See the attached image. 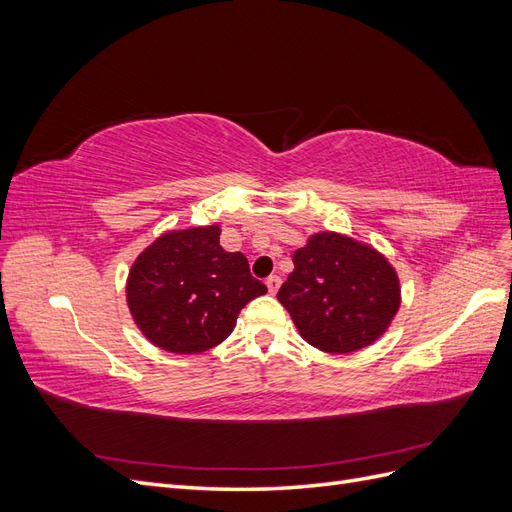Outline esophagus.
Wrapping results in <instances>:
<instances>
[{
    "label": "esophagus",
    "instance_id": "1",
    "mask_svg": "<svg viewBox=\"0 0 512 512\" xmlns=\"http://www.w3.org/2000/svg\"><path fill=\"white\" fill-rule=\"evenodd\" d=\"M280 286H282L280 275H271V277H267V288H269V292H271V294H275L277 290H280Z\"/></svg>",
    "mask_w": 512,
    "mask_h": 512
}]
</instances>
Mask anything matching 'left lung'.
Here are the masks:
<instances>
[{"mask_svg":"<svg viewBox=\"0 0 512 512\" xmlns=\"http://www.w3.org/2000/svg\"><path fill=\"white\" fill-rule=\"evenodd\" d=\"M294 271L277 299L301 337L318 350H361L386 331L399 309V280L374 247L320 232L292 256Z\"/></svg>","mask_w":512,"mask_h":512,"instance_id":"obj_1","label":"left lung"}]
</instances>
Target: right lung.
I'll return each mask as SVG.
<instances>
[{"label": "right lung", "instance_id": "1", "mask_svg": "<svg viewBox=\"0 0 512 512\" xmlns=\"http://www.w3.org/2000/svg\"><path fill=\"white\" fill-rule=\"evenodd\" d=\"M267 292L241 252L220 245V226L166 232L136 258L128 307L151 344L198 354L222 344L241 309Z\"/></svg>", "mask_w": 512, "mask_h": 512}]
</instances>
